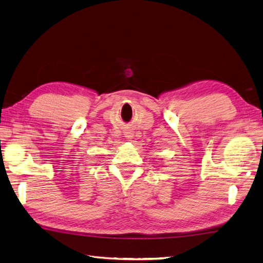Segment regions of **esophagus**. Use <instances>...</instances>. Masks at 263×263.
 <instances>
[{
	"label": "esophagus",
	"mask_w": 263,
	"mask_h": 263,
	"mask_svg": "<svg viewBox=\"0 0 263 263\" xmlns=\"http://www.w3.org/2000/svg\"><path fill=\"white\" fill-rule=\"evenodd\" d=\"M124 135L127 139H129V141H130V139H133V137H134V134H133L132 130H126Z\"/></svg>",
	"instance_id": "obj_1"
}]
</instances>
